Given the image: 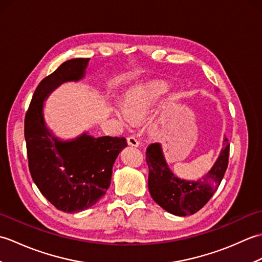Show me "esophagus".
Segmentation results:
<instances>
[{
	"label": "esophagus",
	"mask_w": 262,
	"mask_h": 262,
	"mask_svg": "<svg viewBox=\"0 0 262 262\" xmlns=\"http://www.w3.org/2000/svg\"><path fill=\"white\" fill-rule=\"evenodd\" d=\"M127 143H128V145H130V146H135V147L140 146V142H138L134 136L128 137L127 138Z\"/></svg>",
	"instance_id": "1"
}]
</instances>
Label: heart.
<instances>
[{"label":"heart","mask_w":262,"mask_h":262,"mask_svg":"<svg viewBox=\"0 0 262 262\" xmlns=\"http://www.w3.org/2000/svg\"><path fill=\"white\" fill-rule=\"evenodd\" d=\"M168 91L169 88L161 83L141 88L125 100V109L115 107L111 109V111L122 126L129 127L133 125V121L143 120L153 114ZM165 121V116L155 120L152 125L153 129L155 132L160 130Z\"/></svg>","instance_id":"obj_1"}]
</instances>
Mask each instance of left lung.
Segmentation results:
<instances>
[{
	"instance_id": "obj_1",
	"label": "left lung",
	"mask_w": 262,
	"mask_h": 262,
	"mask_svg": "<svg viewBox=\"0 0 262 262\" xmlns=\"http://www.w3.org/2000/svg\"><path fill=\"white\" fill-rule=\"evenodd\" d=\"M230 143L223 141V148L211 169L196 181L180 179L170 170L164 159L162 145L153 143L146 149L148 190L153 200L170 214L187 216L197 213L219 188L227 169Z\"/></svg>"
}]
</instances>
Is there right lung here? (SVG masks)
Masks as SVG:
<instances>
[{"label": "right lung", "mask_w": 262, "mask_h": 262, "mask_svg": "<svg viewBox=\"0 0 262 262\" xmlns=\"http://www.w3.org/2000/svg\"><path fill=\"white\" fill-rule=\"evenodd\" d=\"M89 60L90 58L66 60L39 83L25 119L32 180L49 203L66 213L84 210L104 196L110 186L115 161L127 146L124 137H93L88 133L63 141L46 125L43 101L63 83L82 80Z\"/></svg>", "instance_id": "add662e5"}]
</instances>
